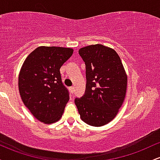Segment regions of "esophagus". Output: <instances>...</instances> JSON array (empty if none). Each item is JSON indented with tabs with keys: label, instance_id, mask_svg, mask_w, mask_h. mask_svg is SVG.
I'll return each mask as SVG.
<instances>
[{
	"label": "esophagus",
	"instance_id": "obj_1",
	"mask_svg": "<svg viewBox=\"0 0 160 160\" xmlns=\"http://www.w3.org/2000/svg\"><path fill=\"white\" fill-rule=\"evenodd\" d=\"M70 90H71V92L72 93V94H74V86H71V87H70Z\"/></svg>",
	"mask_w": 160,
	"mask_h": 160
}]
</instances>
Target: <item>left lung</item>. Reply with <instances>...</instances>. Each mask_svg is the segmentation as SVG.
<instances>
[{
  "instance_id": "8db88e82",
  "label": "left lung",
  "mask_w": 160,
  "mask_h": 160,
  "mask_svg": "<svg viewBox=\"0 0 160 160\" xmlns=\"http://www.w3.org/2000/svg\"><path fill=\"white\" fill-rule=\"evenodd\" d=\"M85 62L84 95L75 98L80 118L86 124L102 126L114 119L124 102L127 75L114 49L102 44L79 49Z\"/></svg>"
}]
</instances>
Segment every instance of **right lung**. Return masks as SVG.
Wrapping results in <instances>:
<instances>
[{"mask_svg":"<svg viewBox=\"0 0 160 160\" xmlns=\"http://www.w3.org/2000/svg\"><path fill=\"white\" fill-rule=\"evenodd\" d=\"M74 49L39 47L24 62L19 75V90L32 115L46 124L61 119L69 92L62 82L60 68Z\"/></svg>","mask_w":160,"mask_h":160,"instance_id":"right-lung-1","label":"right lung"}]
</instances>
